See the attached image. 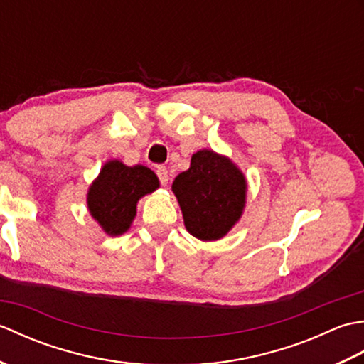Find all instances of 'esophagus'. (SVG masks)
Masks as SVG:
<instances>
[{
  "mask_svg": "<svg viewBox=\"0 0 364 364\" xmlns=\"http://www.w3.org/2000/svg\"><path fill=\"white\" fill-rule=\"evenodd\" d=\"M156 175H158L159 183L162 184V186H166V184L168 183V170L164 166H158L156 167Z\"/></svg>",
  "mask_w": 364,
  "mask_h": 364,
  "instance_id": "1",
  "label": "esophagus"
}]
</instances>
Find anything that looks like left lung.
Instances as JSON below:
<instances>
[{"mask_svg":"<svg viewBox=\"0 0 364 364\" xmlns=\"http://www.w3.org/2000/svg\"><path fill=\"white\" fill-rule=\"evenodd\" d=\"M245 189L241 170L211 150L192 154L189 170L172 184L184 225L202 241H215L228 233L242 214Z\"/></svg>","mask_w":364,"mask_h":364,"instance_id":"1","label":"left lung"}]
</instances>
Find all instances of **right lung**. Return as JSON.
I'll return each mask as SVG.
<instances>
[{
  "mask_svg": "<svg viewBox=\"0 0 364 364\" xmlns=\"http://www.w3.org/2000/svg\"><path fill=\"white\" fill-rule=\"evenodd\" d=\"M158 186V176L149 167L109 161L89 189V211L107 235H122L134 219L139 198Z\"/></svg>",
  "mask_w": 364,
  "mask_h": 364,
  "instance_id": "obj_1",
  "label": "right lung"
}]
</instances>
